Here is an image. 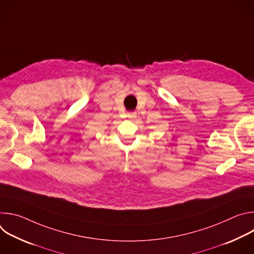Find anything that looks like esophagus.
I'll return each instance as SVG.
<instances>
[{"mask_svg":"<svg viewBox=\"0 0 254 254\" xmlns=\"http://www.w3.org/2000/svg\"><path fill=\"white\" fill-rule=\"evenodd\" d=\"M127 117L129 119V120H134L136 118V114L135 113H128L127 115Z\"/></svg>","mask_w":254,"mask_h":254,"instance_id":"1","label":"esophagus"}]
</instances>
